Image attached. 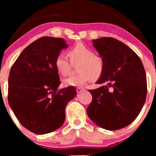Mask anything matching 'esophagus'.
<instances>
[{"mask_svg":"<svg viewBox=\"0 0 156 156\" xmlns=\"http://www.w3.org/2000/svg\"><path fill=\"white\" fill-rule=\"evenodd\" d=\"M83 91H84V89L82 88V87H77V88H76V92L77 93H81Z\"/></svg>","mask_w":156,"mask_h":156,"instance_id":"obj_1","label":"esophagus"}]
</instances>
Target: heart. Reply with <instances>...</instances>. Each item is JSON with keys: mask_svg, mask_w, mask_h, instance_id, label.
I'll return each mask as SVG.
<instances>
[{"mask_svg": "<svg viewBox=\"0 0 156 156\" xmlns=\"http://www.w3.org/2000/svg\"><path fill=\"white\" fill-rule=\"evenodd\" d=\"M68 57L63 52L59 53L55 60V66L59 74L67 76L71 72L72 65L76 66L78 73L65 79V86L80 87L91 80H97L101 77L104 69V62L99 55L82 42H79L69 49Z\"/></svg>", "mask_w": 156, "mask_h": 156, "instance_id": "heart-1", "label": "heart"}]
</instances>
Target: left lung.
I'll return each mask as SVG.
<instances>
[{
    "label": "left lung",
    "mask_w": 156,
    "mask_h": 156,
    "mask_svg": "<svg viewBox=\"0 0 156 156\" xmlns=\"http://www.w3.org/2000/svg\"><path fill=\"white\" fill-rule=\"evenodd\" d=\"M93 45L104 62V72L97 82L103 85L89 90L92 101L87 115L102 129H121L135 120L144 105L146 72L135 52L115 38L93 40Z\"/></svg>",
    "instance_id": "obj_1"
}]
</instances>
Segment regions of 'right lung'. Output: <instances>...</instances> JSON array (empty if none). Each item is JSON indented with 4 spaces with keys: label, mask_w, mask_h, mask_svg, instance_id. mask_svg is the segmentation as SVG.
Masks as SVG:
<instances>
[{
    "label": "right lung",
    "mask_w": 156,
    "mask_h": 156,
    "mask_svg": "<svg viewBox=\"0 0 156 156\" xmlns=\"http://www.w3.org/2000/svg\"><path fill=\"white\" fill-rule=\"evenodd\" d=\"M67 47L62 38L42 37L23 50L10 69L8 103L19 122L34 133L62 126L66 106L76 95L74 87L58 89L55 60Z\"/></svg>",
    "instance_id": "add662e5"
}]
</instances>
